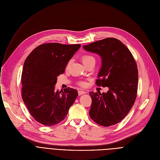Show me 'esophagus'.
<instances>
[{
	"instance_id": "1",
	"label": "esophagus",
	"mask_w": 160,
	"mask_h": 160,
	"mask_svg": "<svg viewBox=\"0 0 160 160\" xmlns=\"http://www.w3.org/2000/svg\"><path fill=\"white\" fill-rule=\"evenodd\" d=\"M78 95H79V96H81V95H82V94H85L86 92H85V91H83V90H78Z\"/></svg>"
}]
</instances>
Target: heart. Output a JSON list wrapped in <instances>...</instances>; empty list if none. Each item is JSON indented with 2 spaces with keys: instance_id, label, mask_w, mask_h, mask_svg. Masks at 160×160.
<instances>
[{
  "instance_id": "b5f03b06",
  "label": "heart",
  "mask_w": 160,
  "mask_h": 160,
  "mask_svg": "<svg viewBox=\"0 0 160 160\" xmlns=\"http://www.w3.org/2000/svg\"><path fill=\"white\" fill-rule=\"evenodd\" d=\"M82 62L83 63L84 65L88 64V63H90V62H96V59L94 56H91V55H88V54H86V55H84L82 57ZM72 61L70 60L69 62H68V66H69L71 63ZM79 84L82 86L84 85V83L83 82H80Z\"/></svg>"
}]
</instances>
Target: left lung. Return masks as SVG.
Returning <instances> with one entry per match:
<instances>
[{
    "mask_svg": "<svg viewBox=\"0 0 160 160\" xmlns=\"http://www.w3.org/2000/svg\"><path fill=\"white\" fill-rule=\"evenodd\" d=\"M83 49L101 58V66L96 82L98 86L108 87L106 93L90 92L92 104L90 118L98 124L109 127L121 122L137 97L138 70L128 48L119 40L107 38L83 45Z\"/></svg>",
    "mask_w": 160,
    "mask_h": 160,
    "instance_id": "8db88e82",
    "label": "left lung"
}]
</instances>
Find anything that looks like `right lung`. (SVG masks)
I'll return each mask as SVG.
<instances>
[{"instance_id":"obj_1","label":"right lung","mask_w":160,"mask_h":160,"mask_svg":"<svg viewBox=\"0 0 160 160\" xmlns=\"http://www.w3.org/2000/svg\"><path fill=\"white\" fill-rule=\"evenodd\" d=\"M80 45L42 44L32 51L24 62L22 98L33 118L45 126L62 121L78 95L72 88L56 91L54 85Z\"/></svg>"}]
</instances>
